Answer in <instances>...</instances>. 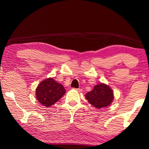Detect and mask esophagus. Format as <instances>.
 I'll return each mask as SVG.
<instances>
[{
  "instance_id": "esophagus-1",
  "label": "esophagus",
  "mask_w": 149,
  "mask_h": 149,
  "mask_svg": "<svg viewBox=\"0 0 149 149\" xmlns=\"http://www.w3.org/2000/svg\"><path fill=\"white\" fill-rule=\"evenodd\" d=\"M76 89V90L78 91V92H81V91H82V89H80V88H78V89Z\"/></svg>"
}]
</instances>
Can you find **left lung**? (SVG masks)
<instances>
[{
	"instance_id": "8db88e82",
	"label": "left lung",
	"mask_w": 149,
	"mask_h": 149,
	"mask_svg": "<svg viewBox=\"0 0 149 149\" xmlns=\"http://www.w3.org/2000/svg\"><path fill=\"white\" fill-rule=\"evenodd\" d=\"M85 97L93 107L101 109L111 104L114 99V95L109 85L100 83L95 85L92 91L87 93Z\"/></svg>"
}]
</instances>
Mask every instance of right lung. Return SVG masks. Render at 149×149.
I'll use <instances>...</instances> for the list:
<instances>
[{"instance_id":"obj_1","label":"right lung","mask_w":149,"mask_h":149,"mask_svg":"<svg viewBox=\"0 0 149 149\" xmlns=\"http://www.w3.org/2000/svg\"><path fill=\"white\" fill-rule=\"evenodd\" d=\"M66 93L64 87L54 79L48 78L39 83L36 89V97L46 107L57 102Z\"/></svg>"}]
</instances>
